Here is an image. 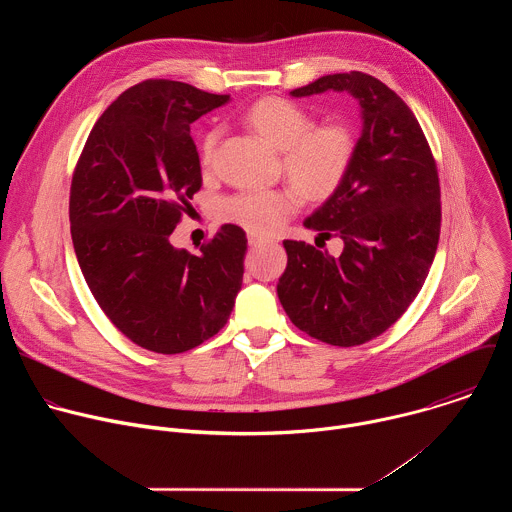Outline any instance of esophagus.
Returning a JSON list of instances; mask_svg holds the SVG:
<instances>
[{"label":"esophagus","instance_id":"esophagus-1","mask_svg":"<svg viewBox=\"0 0 512 512\" xmlns=\"http://www.w3.org/2000/svg\"><path fill=\"white\" fill-rule=\"evenodd\" d=\"M263 243H267V239H263V237H259V235H249V245H251V247H259V245H263Z\"/></svg>","mask_w":512,"mask_h":512}]
</instances>
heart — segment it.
I'll return each mask as SVG.
<instances>
[{"instance_id": "obj_1", "label": "heart", "mask_w": 512, "mask_h": 512, "mask_svg": "<svg viewBox=\"0 0 512 512\" xmlns=\"http://www.w3.org/2000/svg\"><path fill=\"white\" fill-rule=\"evenodd\" d=\"M247 123L283 152V168L308 198L324 200L344 182L356 152V139L346 123L332 121L314 125L312 115L281 97H263L247 113ZM221 129L204 133L200 158L210 166L221 141ZM300 196L291 188L275 190H241L221 204L227 223L255 235L277 233L287 218L296 214Z\"/></svg>"}]
</instances>
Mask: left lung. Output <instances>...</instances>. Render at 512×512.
<instances>
[{"label": "left lung", "instance_id": "1", "mask_svg": "<svg viewBox=\"0 0 512 512\" xmlns=\"http://www.w3.org/2000/svg\"><path fill=\"white\" fill-rule=\"evenodd\" d=\"M350 93L362 133L340 188L304 225L344 241L340 257L283 241L279 302L302 332L332 346L381 336L409 308L429 273L442 227L440 178L419 121L379 79L350 70L326 75L294 97Z\"/></svg>", "mask_w": 512, "mask_h": 512}]
</instances>
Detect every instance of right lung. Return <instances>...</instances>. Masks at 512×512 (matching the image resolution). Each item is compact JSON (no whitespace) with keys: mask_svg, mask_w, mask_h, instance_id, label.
I'll return each mask as SVG.
<instances>
[{"mask_svg":"<svg viewBox=\"0 0 512 512\" xmlns=\"http://www.w3.org/2000/svg\"><path fill=\"white\" fill-rule=\"evenodd\" d=\"M229 95L150 79L91 129L70 184L72 245L93 298L137 346L178 354L221 330L243 283L247 235L223 225L200 253L170 235L202 186L190 125Z\"/></svg>","mask_w":512,"mask_h":512,"instance_id":"right-lung-1","label":"right lung"}]
</instances>
